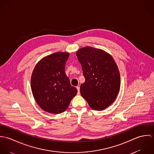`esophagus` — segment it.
<instances>
[{"instance_id":"1","label":"esophagus","mask_w":154,"mask_h":154,"mask_svg":"<svg viewBox=\"0 0 154 154\" xmlns=\"http://www.w3.org/2000/svg\"><path fill=\"white\" fill-rule=\"evenodd\" d=\"M76 88H77V89H78V94H79V93H80V88H79V86H77Z\"/></svg>"}]
</instances>
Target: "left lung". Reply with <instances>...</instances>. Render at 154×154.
<instances>
[{"label":"left lung","instance_id":"left-lung-1","mask_svg":"<svg viewBox=\"0 0 154 154\" xmlns=\"http://www.w3.org/2000/svg\"><path fill=\"white\" fill-rule=\"evenodd\" d=\"M85 78L81 95L93 110H105L115 101L120 88V72L112 57L101 49L87 46L76 52Z\"/></svg>","mask_w":154,"mask_h":154}]
</instances>
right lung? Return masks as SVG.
<instances>
[{"mask_svg":"<svg viewBox=\"0 0 154 154\" xmlns=\"http://www.w3.org/2000/svg\"><path fill=\"white\" fill-rule=\"evenodd\" d=\"M69 56V53L66 52L47 56L37 63L32 71V95L42 109L49 113L60 114L66 111L78 92L65 73Z\"/></svg>","mask_w":154,"mask_h":154,"instance_id":"1","label":"right lung"}]
</instances>
